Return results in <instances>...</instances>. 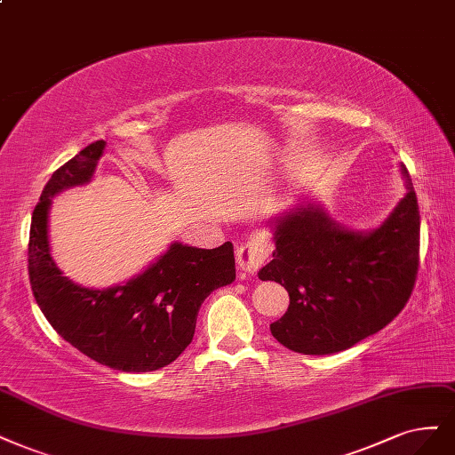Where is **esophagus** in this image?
Returning a JSON list of instances; mask_svg holds the SVG:
<instances>
[{"mask_svg":"<svg viewBox=\"0 0 455 455\" xmlns=\"http://www.w3.org/2000/svg\"><path fill=\"white\" fill-rule=\"evenodd\" d=\"M237 265L244 276H252L259 271L261 265L269 258V244L263 239L252 237L237 248Z\"/></svg>","mask_w":455,"mask_h":455,"instance_id":"34e87169","label":"esophagus"}]
</instances>
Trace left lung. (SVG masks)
Masks as SVG:
<instances>
[{
    "label": "left lung",
    "instance_id": "1",
    "mask_svg": "<svg viewBox=\"0 0 455 455\" xmlns=\"http://www.w3.org/2000/svg\"><path fill=\"white\" fill-rule=\"evenodd\" d=\"M371 233L339 228L318 205L275 220L273 259L258 273L290 293L288 312L271 323L286 348L323 355L380 331L414 290L419 267V209L414 186Z\"/></svg>",
    "mask_w": 455,
    "mask_h": 455
}]
</instances>
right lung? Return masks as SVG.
I'll return each mask as SVG.
<instances>
[{
  "instance_id": "right-lung-1",
  "label": "right lung",
  "mask_w": 455,
  "mask_h": 455,
  "mask_svg": "<svg viewBox=\"0 0 455 455\" xmlns=\"http://www.w3.org/2000/svg\"><path fill=\"white\" fill-rule=\"evenodd\" d=\"M103 148V140L88 145L43 188L29 228V284L44 318L78 352L124 372L158 371L192 342L207 295L235 280L233 244L205 250L175 243L145 273L107 290L81 288L61 276L46 231L51 197L88 182Z\"/></svg>"
}]
</instances>
